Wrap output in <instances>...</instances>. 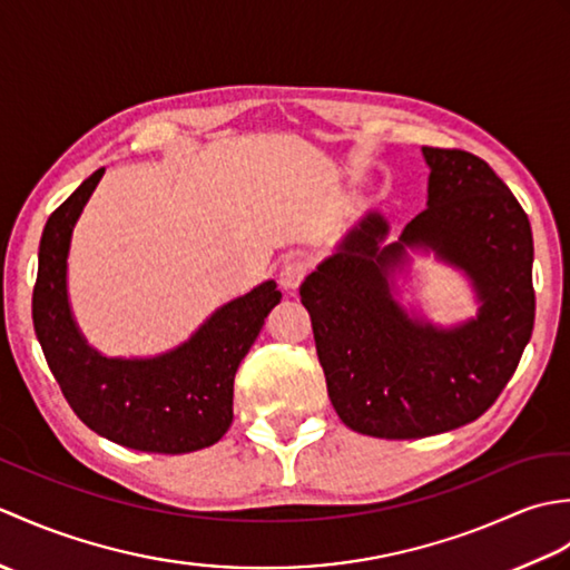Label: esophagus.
Wrapping results in <instances>:
<instances>
[{
	"instance_id": "1",
	"label": "esophagus",
	"mask_w": 570,
	"mask_h": 570,
	"mask_svg": "<svg viewBox=\"0 0 570 570\" xmlns=\"http://www.w3.org/2000/svg\"><path fill=\"white\" fill-rule=\"evenodd\" d=\"M308 272L306 262L301 257H286L282 262V269H278V286L284 288V292H296L304 282V276Z\"/></svg>"
}]
</instances>
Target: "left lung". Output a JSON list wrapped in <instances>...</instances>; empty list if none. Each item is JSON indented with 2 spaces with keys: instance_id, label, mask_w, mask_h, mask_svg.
Here are the masks:
<instances>
[{
  "instance_id": "1",
  "label": "left lung",
  "mask_w": 570,
  "mask_h": 570,
  "mask_svg": "<svg viewBox=\"0 0 570 570\" xmlns=\"http://www.w3.org/2000/svg\"><path fill=\"white\" fill-rule=\"evenodd\" d=\"M429 208L392 245L370 213L301 284L337 416L374 439H423L494 404L534 331V239L522 205L480 156L423 147ZM431 248L476 286L479 318L455 330L411 320L389 278L405 247Z\"/></svg>"
}]
</instances>
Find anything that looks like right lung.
I'll use <instances>...</instances> for the list:
<instances>
[{
	"label": "right lung",
	"instance_id": "right-lung-1",
	"mask_svg": "<svg viewBox=\"0 0 570 570\" xmlns=\"http://www.w3.org/2000/svg\"><path fill=\"white\" fill-rule=\"evenodd\" d=\"M102 174L105 168H98L85 178L43 227L31 298L36 337L85 426L135 451H200L220 441L233 423L237 367L282 292L274 282L259 284L217 308L171 353L144 360L100 355L72 321L66 276L72 227Z\"/></svg>",
	"mask_w": 570,
	"mask_h": 570
}]
</instances>
